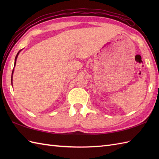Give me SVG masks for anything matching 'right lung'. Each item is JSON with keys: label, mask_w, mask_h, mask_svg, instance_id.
Here are the masks:
<instances>
[{"label": "right lung", "mask_w": 159, "mask_h": 159, "mask_svg": "<svg viewBox=\"0 0 159 159\" xmlns=\"http://www.w3.org/2000/svg\"><path fill=\"white\" fill-rule=\"evenodd\" d=\"M20 52V51L18 52V54H17V55H16V59H15V63H14V66L16 65V59H17V57H18V54H19V52ZM13 72H12V74H13ZM11 82H12V77H11Z\"/></svg>", "instance_id": "add662e5"}]
</instances>
